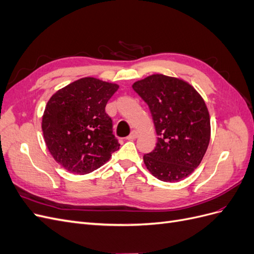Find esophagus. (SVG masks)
Returning <instances> with one entry per match:
<instances>
[{
  "label": "esophagus",
  "mask_w": 254,
  "mask_h": 254,
  "mask_svg": "<svg viewBox=\"0 0 254 254\" xmlns=\"http://www.w3.org/2000/svg\"><path fill=\"white\" fill-rule=\"evenodd\" d=\"M137 136H139V133H137V131H135V130H133V131H131V133L127 136V140H134Z\"/></svg>",
  "instance_id": "obj_1"
}]
</instances>
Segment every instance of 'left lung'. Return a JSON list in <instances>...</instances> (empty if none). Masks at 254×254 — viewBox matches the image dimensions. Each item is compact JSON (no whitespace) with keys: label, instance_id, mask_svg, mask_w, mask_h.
Masks as SVG:
<instances>
[{"label":"left lung","instance_id":"8db88e82","mask_svg":"<svg viewBox=\"0 0 254 254\" xmlns=\"http://www.w3.org/2000/svg\"><path fill=\"white\" fill-rule=\"evenodd\" d=\"M148 105L157 146L143 157L157 179L178 182L200 164L211 136L210 114L201 95L183 79L153 74L132 84Z\"/></svg>","mask_w":254,"mask_h":254}]
</instances>
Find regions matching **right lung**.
Instances as JSON below:
<instances>
[{"instance_id": "obj_1", "label": "right lung", "mask_w": 254, "mask_h": 254, "mask_svg": "<svg viewBox=\"0 0 254 254\" xmlns=\"http://www.w3.org/2000/svg\"><path fill=\"white\" fill-rule=\"evenodd\" d=\"M119 84L84 77L58 90L42 117L45 144L56 162L84 175L104 165L120 144L105 108Z\"/></svg>"}]
</instances>
